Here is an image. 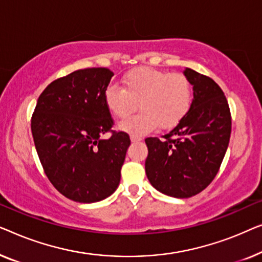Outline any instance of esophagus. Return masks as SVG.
I'll list each match as a JSON object with an SVG mask.
<instances>
[{"label":"esophagus","instance_id":"34e87169","mask_svg":"<svg viewBox=\"0 0 262 262\" xmlns=\"http://www.w3.org/2000/svg\"><path fill=\"white\" fill-rule=\"evenodd\" d=\"M130 140H132V142H139V141H141L142 138L138 135H130Z\"/></svg>","mask_w":262,"mask_h":262}]
</instances>
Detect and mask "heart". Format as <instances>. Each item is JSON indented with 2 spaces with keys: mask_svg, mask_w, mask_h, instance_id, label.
I'll use <instances>...</instances> for the list:
<instances>
[{
  "mask_svg": "<svg viewBox=\"0 0 262 262\" xmlns=\"http://www.w3.org/2000/svg\"><path fill=\"white\" fill-rule=\"evenodd\" d=\"M122 83L123 88H106L104 102L119 120L129 117L138 106L142 109L120 124L130 134H143L158 126L171 129L186 116L192 103V84L183 73L139 68L124 75Z\"/></svg>",
  "mask_w": 262,
  "mask_h": 262,
  "instance_id": "1",
  "label": "heart"
}]
</instances>
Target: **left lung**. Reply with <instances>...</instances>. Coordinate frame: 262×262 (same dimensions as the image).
I'll list each match as a JSON object with an SVG mask.
<instances>
[{
    "label": "left lung",
    "instance_id": "left-lung-1",
    "mask_svg": "<svg viewBox=\"0 0 262 262\" xmlns=\"http://www.w3.org/2000/svg\"><path fill=\"white\" fill-rule=\"evenodd\" d=\"M184 75L193 85L189 113L163 139H145L147 178L161 193L176 198L192 197L212 182L231 133L229 104L219 84L191 69Z\"/></svg>",
    "mask_w": 262,
    "mask_h": 262
}]
</instances>
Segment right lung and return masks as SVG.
<instances>
[{
  "mask_svg": "<svg viewBox=\"0 0 262 262\" xmlns=\"http://www.w3.org/2000/svg\"><path fill=\"white\" fill-rule=\"evenodd\" d=\"M114 73L86 68L60 77L39 96L31 127L43 172L69 200L95 203L115 192L129 135L113 130L104 91ZM111 133L108 140L100 136Z\"/></svg>",
  "mask_w": 262,
  "mask_h": 262,
  "instance_id": "1",
  "label": "right lung"
}]
</instances>
